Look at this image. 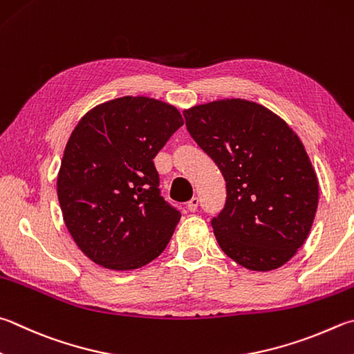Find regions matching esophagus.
Returning a JSON list of instances; mask_svg holds the SVG:
<instances>
[{
  "label": "esophagus",
  "instance_id": "1",
  "mask_svg": "<svg viewBox=\"0 0 354 354\" xmlns=\"http://www.w3.org/2000/svg\"><path fill=\"white\" fill-rule=\"evenodd\" d=\"M198 205H199V199L196 196H194L187 203V209H189V212H196L198 210Z\"/></svg>",
  "mask_w": 354,
  "mask_h": 354
}]
</instances>
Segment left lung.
<instances>
[{
    "label": "left lung",
    "instance_id": "obj_1",
    "mask_svg": "<svg viewBox=\"0 0 354 354\" xmlns=\"http://www.w3.org/2000/svg\"><path fill=\"white\" fill-rule=\"evenodd\" d=\"M185 127L226 181L210 220L223 252L252 271L292 259L310 234L319 184L300 139L255 102L216 100L184 111Z\"/></svg>",
    "mask_w": 354,
    "mask_h": 354
}]
</instances>
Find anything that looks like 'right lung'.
I'll use <instances>...</instances> for the list:
<instances>
[{
  "mask_svg": "<svg viewBox=\"0 0 354 354\" xmlns=\"http://www.w3.org/2000/svg\"><path fill=\"white\" fill-rule=\"evenodd\" d=\"M184 120L150 97L93 108L71 134L57 178L69 234L97 265L128 271L162 254L181 218L159 189L153 159Z\"/></svg>",
  "mask_w": 354,
  "mask_h": 354,
  "instance_id": "1",
  "label": "right lung"
}]
</instances>
